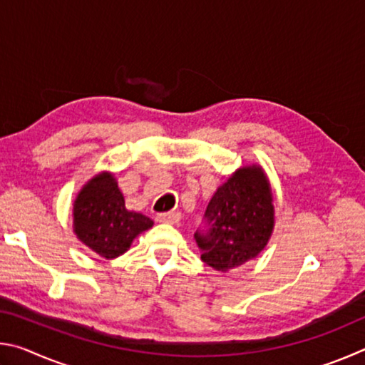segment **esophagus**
Returning a JSON list of instances; mask_svg holds the SVG:
<instances>
[{"instance_id":"1","label":"esophagus","mask_w":365,"mask_h":365,"mask_svg":"<svg viewBox=\"0 0 365 365\" xmlns=\"http://www.w3.org/2000/svg\"><path fill=\"white\" fill-rule=\"evenodd\" d=\"M158 220L163 222V224H178V220H180V212H163L158 215Z\"/></svg>"}]
</instances>
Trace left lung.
Segmentation results:
<instances>
[{"label": "left lung", "mask_w": 365, "mask_h": 365, "mask_svg": "<svg viewBox=\"0 0 365 365\" xmlns=\"http://www.w3.org/2000/svg\"><path fill=\"white\" fill-rule=\"evenodd\" d=\"M205 217L207 228L195 240L209 267L228 272L261 255L275 227L274 195L261 165L235 170L215 190Z\"/></svg>", "instance_id": "8db88e82"}]
</instances>
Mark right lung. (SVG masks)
<instances>
[{"label":"right lung","mask_w":365,"mask_h":365,"mask_svg":"<svg viewBox=\"0 0 365 365\" xmlns=\"http://www.w3.org/2000/svg\"><path fill=\"white\" fill-rule=\"evenodd\" d=\"M73 233L86 248L104 259H115L128 251L140 233L154 222L128 211L113 172L103 170L86 182L73 200Z\"/></svg>","instance_id":"1"}]
</instances>
